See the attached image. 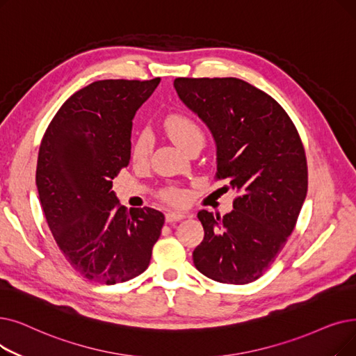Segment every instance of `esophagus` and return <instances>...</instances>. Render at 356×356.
Wrapping results in <instances>:
<instances>
[{
	"label": "esophagus",
	"instance_id": "obj_1",
	"mask_svg": "<svg viewBox=\"0 0 356 356\" xmlns=\"http://www.w3.org/2000/svg\"><path fill=\"white\" fill-rule=\"evenodd\" d=\"M184 218H186V213H183V212H167L165 213L167 222H175V221H180Z\"/></svg>",
	"mask_w": 356,
	"mask_h": 356
}]
</instances>
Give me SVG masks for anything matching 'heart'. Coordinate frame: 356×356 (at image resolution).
<instances>
[{"label": "heart", "mask_w": 356, "mask_h": 356, "mask_svg": "<svg viewBox=\"0 0 356 356\" xmlns=\"http://www.w3.org/2000/svg\"><path fill=\"white\" fill-rule=\"evenodd\" d=\"M163 128L165 134L168 135L177 147L181 149H186L189 145H192L196 141H204V132L200 129L197 123L183 113H172L168 115L164 122ZM152 147L151 136L147 132H143L136 136L132 145V159L136 163H143L149 156V151ZM188 195L184 191L180 189H172L165 193V199L172 204H183L186 200Z\"/></svg>", "instance_id": "heart-1"}]
</instances>
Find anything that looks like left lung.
Returning a JSON list of instances; mask_svg holds the SVG:
<instances>
[{"instance_id": "left-lung-1", "label": "left lung", "mask_w": 356, "mask_h": 356, "mask_svg": "<svg viewBox=\"0 0 356 356\" xmlns=\"http://www.w3.org/2000/svg\"><path fill=\"white\" fill-rule=\"evenodd\" d=\"M175 88L212 134L216 177L240 191L229 213L197 212L205 236L193 264L216 282H253L284 249L305 200L301 138L280 103L243 80L176 79Z\"/></svg>"}]
</instances>
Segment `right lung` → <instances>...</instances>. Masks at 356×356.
Wrapping results in <instances>:
<instances>
[{"label":"right lung","mask_w":356,"mask_h":356,"mask_svg":"<svg viewBox=\"0 0 356 356\" xmlns=\"http://www.w3.org/2000/svg\"><path fill=\"white\" fill-rule=\"evenodd\" d=\"M160 79L102 80L60 106L39 148L36 186L44 218L70 265L90 281L113 285L141 275L164 215L123 207L113 179L131 160L136 111Z\"/></svg>","instance_id":"1"}]
</instances>
